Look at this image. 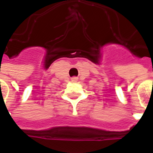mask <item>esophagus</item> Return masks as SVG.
Masks as SVG:
<instances>
[{
	"mask_svg": "<svg viewBox=\"0 0 153 153\" xmlns=\"http://www.w3.org/2000/svg\"><path fill=\"white\" fill-rule=\"evenodd\" d=\"M78 80V78H76V77H73V78H71V81H77Z\"/></svg>",
	"mask_w": 153,
	"mask_h": 153,
	"instance_id": "34e87169",
	"label": "esophagus"
}]
</instances>
